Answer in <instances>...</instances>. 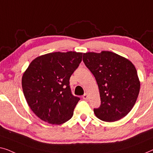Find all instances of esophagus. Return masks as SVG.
<instances>
[{
    "label": "esophagus",
    "mask_w": 153,
    "mask_h": 153,
    "mask_svg": "<svg viewBox=\"0 0 153 153\" xmlns=\"http://www.w3.org/2000/svg\"><path fill=\"white\" fill-rule=\"evenodd\" d=\"M82 98L84 99V100H87L88 99V95L87 94H85L84 95L82 96Z\"/></svg>",
    "instance_id": "34e87169"
}]
</instances>
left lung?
Wrapping results in <instances>:
<instances>
[{
	"mask_svg": "<svg viewBox=\"0 0 153 153\" xmlns=\"http://www.w3.org/2000/svg\"><path fill=\"white\" fill-rule=\"evenodd\" d=\"M83 62L97 82L101 104L95 115L106 122H114L131 111L140 90L136 68L130 60L110 51L86 53Z\"/></svg>",
	"mask_w": 153,
	"mask_h": 153,
	"instance_id": "1",
	"label": "left lung"
}]
</instances>
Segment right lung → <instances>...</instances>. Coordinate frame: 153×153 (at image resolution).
<instances>
[{
    "label": "right lung",
    "instance_id": "obj_1",
    "mask_svg": "<svg viewBox=\"0 0 153 153\" xmlns=\"http://www.w3.org/2000/svg\"><path fill=\"white\" fill-rule=\"evenodd\" d=\"M82 53L55 52L39 56L22 77L24 96L40 119L59 125L71 119L79 98L71 93L69 79L82 62Z\"/></svg>",
    "mask_w": 153,
    "mask_h": 153
}]
</instances>
